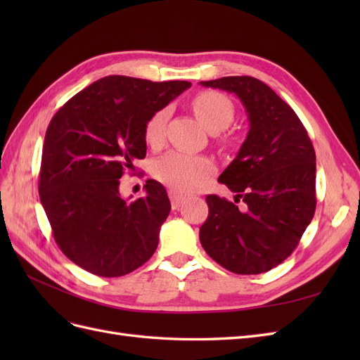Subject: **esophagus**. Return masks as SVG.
I'll return each instance as SVG.
<instances>
[{
	"instance_id": "34e87169",
	"label": "esophagus",
	"mask_w": 360,
	"mask_h": 360,
	"mask_svg": "<svg viewBox=\"0 0 360 360\" xmlns=\"http://www.w3.org/2000/svg\"><path fill=\"white\" fill-rule=\"evenodd\" d=\"M169 200H171V204H172V209H179V207L184 202V198L183 195H180L179 192L176 191H169Z\"/></svg>"
}]
</instances>
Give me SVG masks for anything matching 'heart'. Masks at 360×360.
Masks as SVG:
<instances>
[{"instance_id": "heart-1", "label": "heart", "mask_w": 360, "mask_h": 360, "mask_svg": "<svg viewBox=\"0 0 360 360\" xmlns=\"http://www.w3.org/2000/svg\"><path fill=\"white\" fill-rule=\"evenodd\" d=\"M192 106L200 122L210 132H219L234 118L233 102L225 94L217 91L197 94ZM167 118L168 110H159L148 118L144 129V138L148 146L158 147L162 144ZM213 171L214 165L210 159L181 153V151H171L155 163L156 179L176 192H191L200 188Z\"/></svg>"}]
</instances>
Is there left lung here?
Instances as JSON below:
<instances>
[{
  "mask_svg": "<svg viewBox=\"0 0 360 360\" xmlns=\"http://www.w3.org/2000/svg\"><path fill=\"white\" fill-rule=\"evenodd\" d=\"M202 86L234 93L249 132L219 181L234 202L207 195L200 242L217 264L257 275L281 264L299 245L315 212V151L307 129L281 97L252 76H225ZM242 199L244 204L235 202Z\"/></svg>",
  "mask_w": 360,
  "mask_h": 360,
  "instance_id": "obj_1",
  "label": "left lung"
}]
</instances>
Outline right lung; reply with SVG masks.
Masks as SVG:
<instances>
[{
	"label": "right lung",
	"instance_id": "obj_1",
	"mask_svg": "<svg viewBox=\"0 0 360 360\" xmlns=\"http://www.w3.org/2000/svg\"><path fill=\"white\" fill-rule=\"evenodd\" d=\"M189 86L111 75L52 117L41 151L40 201L63 254L90 274L123 276L155 254L171 210L167 191L147 180L146 197L127 201L120 179L146 158L148 118Z\"/></svg>",
	"mask_w": 360,
	"mask_h": 360
}]
</instances>
